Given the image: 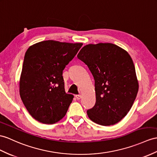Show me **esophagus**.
Wrapping results in <instances>:
<instances>
[{
	"mask_svg": "<svg viewBox=\"0 0 157 157\" xmlns=\"http://www.w3.org/2000/svg\"><path fill=\"white\" fill-rule=\"evenodd\" d=\"M75 97H76V99H77V100H80V99H81V98H82V95H81V94L76 95Z\"/></svg>",
	"mask_w": 157,
	"mask_h": 157,
	"instance_id": "34e87169",
	"label": "esophagus"
}]
</instances>
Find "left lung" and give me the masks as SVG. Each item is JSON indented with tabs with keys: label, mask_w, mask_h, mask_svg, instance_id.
Listing matches in <instances>:
<instances>
[{
	"label": "left lung",
	"mask_w": 157,
	"mask_h": 157,
	"mask_svg": "<svg viewBox=\"0 0 157 157\" xmlns=\"http://www.w3.org/2000/svg\"><path fill=\"white\" fill-rule=\"evenodd\" d=\"M77 57L94 79L96 102L87 110L88 117L102 126L118 123L131 109L139 90L131 56L116 44L98 43L85 45Z\"/></svg>",
	"instance_id": "8db88e82"
}]
</instances>
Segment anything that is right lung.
<instances>
[{
    "label": "right lung",
    "instance_id": "obj_1",
    "mask_svg": "<svg viewBox=\"0 0 157 157\" xmlns=\"http://www.w3.org/2000/svg\"><path fill=\"white\" fill-rule=\"evenodd\" d=\"M82 45L49 40L26 51L19 92L26 110L40 123L54 124L65 116L74 96L65 93L63 71Z\"/></svg>",
    "mask_w": 157,
    "mask_h": 157
}]
</instances>
